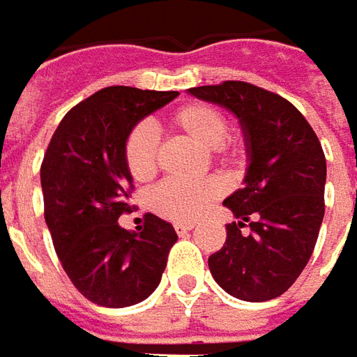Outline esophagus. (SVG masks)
<instances>
[{
  "label": "esophagus",
  "instance_id": "esophagus-1",
  "mask_svg": "<svg viewBox=\"0 0 357 357\" xmlns=\"http://www.w3.org/2000/svg\"><path fill=\"white\" fill-rule=\"evenodd\" d=\"M195 228V224H190V222H181V224H174V229H176V234L178 236H183L186 231H190V229Z\"/></svg>",
  "mask_w": 357,
  "mask_h": 357
}]
</instances>
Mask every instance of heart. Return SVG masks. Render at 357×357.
<instances>
[{
    "label": "heart",
    "instance_id": "1",
    "mask_svg": "<svg viewBox=\"0 0 357 357\" xmlns=\"http://www.w3.org/2000/svg\"><path fill=\"white\" fill-rule=\"evenodd\" d=\"M171 128L184 133L202 149L216 153L218 159L226 165H236L243 157V147L238 139H228V121L218 107L202 102H190L174 109L169 117ZM123 159L131 178L147 181L157 171V137L147 126H137L129 131ZM222 196V184L216 178L202 183L183 184L167 181L159 184L151 204L155 212L174 222H192L200 218L208 208Z\"/></svg>",
    "mask_w": 357,
    "mask_h": 357
}]
</instances>
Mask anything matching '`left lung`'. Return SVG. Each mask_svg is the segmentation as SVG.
Returning a JSON list of instances; mask_svg holds the SVG:
<instances>
[{"label": "left lung", "instance_id": "obj_1", "mask_svg": "<svg viewBox=\"0 0 357 357\" xmlns=\"http://www.w3.org/2000/svg\"><path fill=\"white\" fill-rule=\"evenodd\" d=\"M188 94L238 117L248 153L243 186L224 200L238 222L226 224V243L208 257L210 273L240 301L277 298L317 245L326 184L322 145L291 102L259 86L228 80Z\"/></svg>", "mask_w": 357, "mask_h": 357}]
</instances>
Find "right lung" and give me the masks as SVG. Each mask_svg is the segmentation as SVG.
<instances>
[{
  "label": "right lung",
  "instance_id": "add662e5",
  "mask_svg": "<svg viewBox=\"0 0 357 357\" xmlns=\"http://www.w3.org/2000/svg\"><path fill=\"white\" fill-rule=\"evenodd\" d=\"M178 92L109 86L62 117L40 165L45 220L62 269L100 307L137 305L159 287L178 236L155 214L137 231L119 226L131 212L133 178L123 159L129 131Z\"/></svg>",
  "mask_w": 357,
  "mask_h": 357
}]
</instances>
